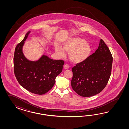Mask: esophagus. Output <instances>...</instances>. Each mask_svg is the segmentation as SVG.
I'll use <instances>...</instances> for the list:
<instances>
[{
	"label": "esophagus",
	"mask_w": 129,
	"mask_h": 129,
	"mask_svg": "<svg viewBox=\"0 0 129 129\" xmlns=\"http://www.w3.org/2000/svg\"><path fill=\"white\" fill-rule=\"evenodd\" d=\"M69 68H70V67H69V66L68 65H67V64L65 65L64 66V69L65 70H68V69H69Z\"/></svg>",
	"instance_id": "obj_1"
}]
</instances>
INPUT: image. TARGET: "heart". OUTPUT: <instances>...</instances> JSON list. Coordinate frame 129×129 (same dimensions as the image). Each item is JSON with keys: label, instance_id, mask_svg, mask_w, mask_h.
Segmentation results:
<instances>
[{"label": "heart", "instance_id": "obj_1", "mask_svg": "<svg viewBox=\"0 0 129 129\" xmlns=\"http://www.w3.org/2000/svg\"><path fill=\"white\" fill-rule=\"evenodd\" d=\"M63 47L59 45L55 46V51L60 58L64 57L66 52L71 61L80 63L85 61L90 56L91 48L86 40L79 37L69 38L63 44Z\"/></svg>", "mask_w": 129, "mask_h": 129}]
</instances>
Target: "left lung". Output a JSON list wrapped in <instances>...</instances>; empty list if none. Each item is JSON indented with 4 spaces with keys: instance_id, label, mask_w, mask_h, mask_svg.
Listing matches in <instances>:
<instances>
[{
    "instance_id": "obj_1",
    "label": "left lung",
    "mask_w": 129,
    "mask_h": 129,
    "mask_svg": "<svg viewBox=\"0 0 129 129\" xmlns=\"http://www.w3.org/2000/svg\"><path fill=\"white\" fill-rule=\"evenodd\" d=\"M112 63L113 57L109 49L101 39L95 52L72 68L71 85L73 89L83 97L99 94L109 79Z\"/></svg>"
}]
</instances>
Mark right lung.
<instances>
[{
  "label": "right lung",
  "mask_w": 129,
  "mask_h": 129,
  "mask_svg": "<svg viewBox=\"0 0 129 129\" xmlns=\"http://www.w3.org/2000/svg\"><path fill=\"white\" fill-rule=\"evenodd\" d=\"M31 31H28L21 42L16 46L14 57V73L18 82L25 89L34 94L42 95L51 90L55 78L62 70V60H53L45 55L37 60L28 59L23 48Z\"/></svg>",
  "instance_id": "right-lung-1"
}]
</instances>
